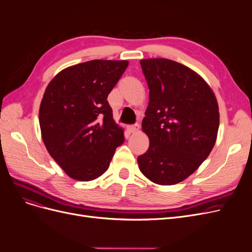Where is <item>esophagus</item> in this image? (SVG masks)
<instances>
[{
    "label": "esophagus",
    "instance_id": "1",
    "mask_svg": "<svg viewBox=\"0 0 252 252\" xmlns=\"http://www.w3.org/2000/svg\"><path fill=\"white\" fill-rule=\"evenodd\" d=\"M127 129H128V131L130 132V133H135V132L139 131L140 127H139V125H134V126H128Z\"/></svg>",
    "mask_w": 252,
    "mask_h": 252
}]
</instances>
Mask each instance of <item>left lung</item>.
<instances>
[{"label":"left lung","instance_id":"8db88e82","mask_svg":"<svg viewBox=\"0 0 252 252\" xmlns=\"http://www.w3.org/2000/svg\"><path fill=\"white\" fill-rule=\"evenodd\" d=\"M149 88L142 130L149 148L138 158L141 172L158 185L186 180L215 146L220 125L215 93L199 73L168 59L140 61Z\"/></svg>","mask_w":252,"mask_h":252}]
</instances>
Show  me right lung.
<instances>
[{"label": "right lung", "mask_w": 252, "mask_h": 252, "mask_svg": "<svg viewBox=\"0 0 252 252\" xmlns=\"http://www.w3.org/2000/svg\"><path fill=\"white\" fill-rule=\"evenodd\" d=\"M127 66L128 61H88L60 71L45 90L39 110L42 139L73 180L101 177L124 142L107 96Z\"/></svg>", "instance_id": "obj_1"}]
</instances>
